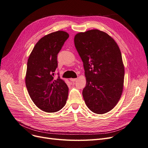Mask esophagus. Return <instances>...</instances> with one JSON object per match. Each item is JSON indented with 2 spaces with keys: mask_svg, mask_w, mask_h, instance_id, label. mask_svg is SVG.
Instances as JSON below:
<instances>
[{
  "mask_svg": "<svg viewBox=\"0 0 148 148\" xmlns=\"http://www.w3.org/2000/svg\"><path fill=\"white\" fill-rule=\"evenodd\" d=\"M76 80H77V78H71V79H70V81H72V82H75V81H76Z\"/></svg>",
  "mask_w": 148,
  "mask_h": 148,
  "instance_id": "esophagus-1",
  "label": "esophagus"
}]
</instances>
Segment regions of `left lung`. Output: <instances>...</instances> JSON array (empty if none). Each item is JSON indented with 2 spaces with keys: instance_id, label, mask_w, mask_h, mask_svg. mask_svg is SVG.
<instances>
[{
  "instance_id": "obj_1",
  "label": "left lung",
  "mask_w": 148,
  "mask_h": 148,
  "mask_svg": "<svg viewBox=\"0 0 148 148\" xmlns=\"http://www.w3.org/2000/svg\"><path fill=\"white\" fill-rule=\"evenodd\" d=\"M74 42L85 70L84 101L94 113L108 112L119 102L123 89L125 68L119 47L98 29L76 34Z\"/></svg>"
}]
</instances>
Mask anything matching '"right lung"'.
Segmentation results:
<instances>
[{
  "label": "right lung",
  "instance_id": "1",
  "mask_svg": "<svg viewBox=\"0 0 148 148\" xmlns=\"http://www.w3.org/2000/svg\"><path fill=\"white\" fill-rule=\"evenodd\" d=\"M69 34L58 31L41 38L29 55L25 84L29 97L38 108L46 112H55L65 106L69 88L58 76L55 78L58 67V53Z\"/></svg>",
  "mask_w": 148,
  "mask_h": 148
}]
</instances>
